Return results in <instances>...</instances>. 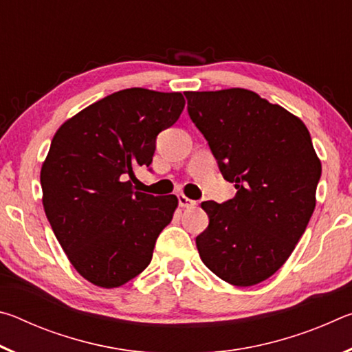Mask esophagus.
<instances>
[{"label":"esophagus","instance_id":"1","mask_svg":"<svg viewBox=\"0 0 352 352\" xmlns=\"http://www.w3.org/2000/svg\"><path fill=\"white\" fill-rule=\"evenodd\" d=\"M178 205H180L182 208H194L197 204H195V200L188 199L186 195L178 194Z\"/></svg>","mask_w":352,"mask_h":352}]
</instances>
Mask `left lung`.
Returning a JSON list of instances; mask_svg holds the SVG:
<instances>
[{
  "label": "left lung",
  "mask_w": 352,
  "mask_h": 352,
  "mask_svg": "<svg viewBox=\"0 0 352 352\" xmlns=\"http://www.w3.org/2000/svg\"><path fill=\"white\" fill-rule=\"evenodd\" d=\"M189 116L237 194L204 201L210 225L195 237L204 264L248 287L289 259L315 210L321 163L300 118L254 91H186Z\"/></svg>",
  "instance_id": "8db88e82"
}]
</instances>
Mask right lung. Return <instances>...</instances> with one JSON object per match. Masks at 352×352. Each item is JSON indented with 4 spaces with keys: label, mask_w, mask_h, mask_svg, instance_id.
Returning <instances> with one entry per match:
<instances>
[{
    "label": "right lung",
    "mask_w": 352,
    "mask_h": 352,
    "mask_svg": "<svg viewBox=\"0 0 352 352\" xmlns=\"http://www.w3.org/2000/svg\"><path fill=\"white\" fill-rule=\"evenodd\" d=\"M183 109L182 93L127 88L69 118L51 141L40 172L46 217L77 273L98 287L138 276L170 223L175 195L153 197L132 182Z\"/></svg>",
    "instance_id": "add662e5"
}]
</instances>
